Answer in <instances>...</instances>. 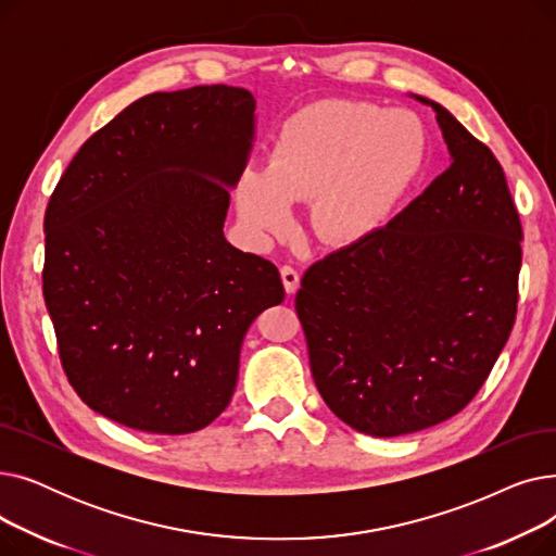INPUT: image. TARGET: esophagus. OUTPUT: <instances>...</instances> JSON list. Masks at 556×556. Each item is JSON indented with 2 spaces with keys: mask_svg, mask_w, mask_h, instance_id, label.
I'll return each mask as SVG.
<instances>
[{
  "mask_svg": "<svg viewBox=\"0 0 556 556\" xmlns=\"http://www.w3.org/2000/svg\"><path fill=\"white\" fill-rule=\"evenodd\" d=\"M281 281H283V288L288 295H293L295 290L300 288V273L293 268V266H281Z\"/></svg>",
  "mask_w": 556,
  "mask_h": 556,
  "instance_id": "1",
  "label": "esophagus"
}]
</instances>
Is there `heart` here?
Listing matches in <instances>:
<instances>
[{"label": "heart", "instance_id": "heart-1", "mask_svg": "<svg viewBox=\"0 0 556 556\" xmlns=\"http://www.w3.org/2000/svg\"><path fill=\"white\" fill-rule=\"evenodd\" d=\"M424 157L426 130L413 112L317 101L283 122L266 170H243L237 210L256 241H270L293 225L290 204L308 200L315 237L352 245L386 223Z\"/></svg>", "mask_w": 556, "mask_h": 556}]
</instances>
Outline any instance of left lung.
<instances>
[{
    "label": "left lung",
    "instance_id": "left-lung-1",
    "mask_svg": "<svg viewBox=\"0 0 556 556\" xmlns=\"http://www.w3.org/2000/svg\"><path fill=\"white\" fill-rule=\"evenodd\" d=\"M432 105L451 166L386 227L302 277L295 311L317 392L358 432L399 437L469 403L518 306L522 227L505 170Z\"/></svg>",
    "mask_w": 556,
    "mask_h": 556
}]
</instances>
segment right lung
Segmentation results:
<instances>
[{"label": "right lung", "instance_id": "right-lung-1", "mask_svg": "<svg viewBox=\"0 0 556 556\" xmlns=\"http://www.w3.org/2000/svg\"><path fill=\"white\" fill-rule=\"evenodd\" d=\"M254 108L229 85L143 97L80 146L49 198L42 293L58 354L76 394L116 424L210 426L250 325L283 302L275 263L223 233Z\"/></svg>", "mask_w": 556, "mask_h": 556}]
</instances>
